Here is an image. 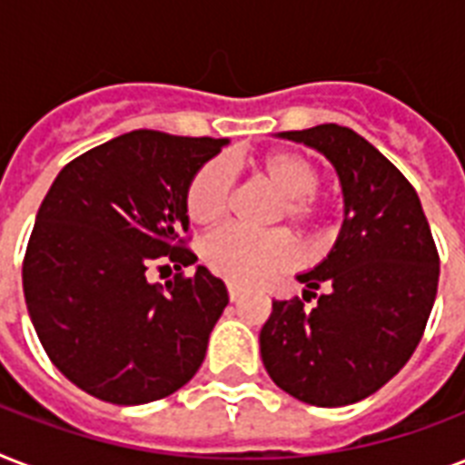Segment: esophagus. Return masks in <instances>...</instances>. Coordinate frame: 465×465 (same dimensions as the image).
Here are the masks:
<instances>
[{"label":"esophagus","instance_id":"esophagus-1","mask_svg":"<svg viewBox=\"0 0 465 465\" xmlns=\"http://www.w3.org/2000/svg\"><path fill=\"white\" fill-rule=\"evenodd\" d=\"M226 290H229V299H232V302H236V299H239L241 294H243V290H241L239 284H233V282L226 284Z\"/></svg>","mask_w":465,"mask_h":465}]
</instances>
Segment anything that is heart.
<instances>
[{"mask_svg":"<svg viewBox=\"0 0 465 465\" xmlns=\"http://www.w3.org/2000/svg\"><path fill=\"white\" fill-rule=\"evenodd\" d=\"M261 171L284 195V214L292 222L311 224L318 217L316 190L321 171L299 152H272L261 161ZM232 161L224 156L210 159L197 168L188 185V214L195 224H214L232 207L233 197ZM204 262L212 272L236 284H255L275 272L294 268L302 261L297 241L287 232H253L246 226H222L203 243Z\"/></svg>","mask_w":465,"mask_h":465,"instance_id":"obj_1","label":"heart"}]
</instances>
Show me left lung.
I'll return each instance as SVG.
<instances>
[{"label": "left lung", "mask_w": 465, "mask_h": 465, "mask_svg": "<svg viewBox=\"0 0 465 465\" xmlns=\"http://www.w3.org/2000/svg\"><path fill=\"white\" fill-rule=\"evenodd\" d=\"M280 137L316 149L342 185L335 246L297 275L302 299L272 302L261 331L270 379L302 403L340 408L371 396L415 352L440 282V255L408 178L364 137L335 123Z\"/></svg>", "instance_id": "1"}]
</instances>
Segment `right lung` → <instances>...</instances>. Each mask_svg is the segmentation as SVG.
Returning a JSON list of instances; mask_svg holds the SVG:
<instances>
[{
  "instance_id": "add662e5",
  "label": "right lung",
  "mask_w": 465,
  "mask_h": 465,
  "mask_svg": "<svg viewBox=\"0 0 465 465\" xmlns=\"http://www.w3.org/2000/svg\"><path fill=\"white\" fill-rule=\"evenodd\" d=\"M226 144L134 130L69 161L47 190L25 248V306L50 361L91 396L152 403L203 364L224 282L197 265L152 284L147 268L197 261L185 195Z\"/></svg>"
}]
</instances>
